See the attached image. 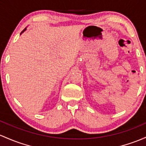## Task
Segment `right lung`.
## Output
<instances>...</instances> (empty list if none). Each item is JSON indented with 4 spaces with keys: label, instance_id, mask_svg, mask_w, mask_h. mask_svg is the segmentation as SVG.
<instances>
[{
    "label": "right lung",
    "instance_id": "right-lung-1",
    "mask_svg": "<svg viewBox=\"0 0 146 146\" xmlns=\"http://www.w3.org/2000/svg\"><path fill=\"white\" fill-rule=\"evenodd\" d=\"M25 30H26V28H25V29H24V30H23V31H22V32H21V34H22V33H23V32H24V31H25Z\"/></svg>",
    "mask_w": 146,
    "mask_h": 146
}]
</instances>
